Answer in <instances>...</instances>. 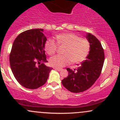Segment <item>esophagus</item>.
<instances>
[{"instance_id":"esophagus-1","label":"esophagus","mask_w":120,"mask_h":120,"mask_svg":"<svg viewBox=\"0 0 120 120\" xmlns=\"http://www.w3.org/2000/svg\"><path fill=\"white\" fill-rule=\"evenodd\" d=\"M55 69L56 70V71H61L62 70H63V69H61V68H55Z\"/></svg>"}]
</instances>
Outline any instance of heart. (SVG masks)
<instances>
[{
	"instance_id": "obj_1",
	"label": "heart",
	"mask_w": 120,
	"mask_h": 120,
	"mask_svg": "<svg viewBox=\"0 0 120 120\" xmlns=\"http://www.w3.org/2000/svg\"><path fill=\"white\" fill-rule=\"evenodd\" d=\"M56 42L59 46H65L63 55H56L49 59V64L56 68H62L71 61L78 64L86 59L90 50V44L86 39H82L74 33H64L56 35ZM45 50L49 55L55 54L57 49L56 42L52 39L46 41Z\"/></svg>"
}]
</instances>
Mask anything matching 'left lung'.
<instances>
[{"mask_svg": "<svg viewBox=\"0 0 120 120\" xmlns=\"http://www.w3.org/2000/svg\"><path fill=\"white\" fill-rule=\"evenodd\" d=\"M86 38L90 44L86 59L76 69L67 68L68 75L61 81L63 86L72 93L83 92L93 86L99 77L104 64V49L100 41L90 33L87 34Z\"/></svg>", "mask_w": 120, "mask_h": 120, "instance_id": "8db88e82", "label": "left lung"}]
</instances>
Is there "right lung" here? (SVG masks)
Listing matches in <instances>:
<instances>
[{
	"instance_id": "right-lung-1",
	"label": "right lung",
	"mask_w": 120,
	"mask_h": 120,
	"mask_svg": "<svg viewBox=\"0 0 120 120\" xmlns=\"http://www.w3.org/2000/svg\"><path fill=\"white\" fill-rule=\"evenodd\" d=\"M42 29H30L19 34L9 54L11 68L15 78L25 88L36 89L45 85L52 68L47 67Z\"/></svg>"
}]
</instances>
